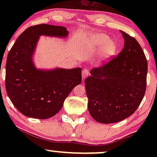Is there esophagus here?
I'll return each instance as SVG.
<instances>
[{"instance_id": "34e87169", "label": "esophagus", "mask_w": 157, "mask_h": 157, "mask_svg": "<svg viewBox=\"0 0 157 157\" xmlns=\"http://www.w3.org/2000/svg\"><path fill=\"white\" fill-rule=\"evenodd\" d=\"M89 75V69H87V68H85L84 70H82V79L86 78V77H88V75Z\"/></svg>"}]
</instances>
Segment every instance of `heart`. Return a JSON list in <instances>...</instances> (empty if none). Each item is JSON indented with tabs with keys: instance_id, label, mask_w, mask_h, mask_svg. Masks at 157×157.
<instances>
[{
	"instance_id": "b5f03b06",
	"label": "heart",
	"mask_w": 157,
	"mask_h": 157,
	"mask_svg": "<svg viewBox=\"0 0 157 157\" xmlns=\"http://www.w3.org/2000/svg\"><path fill=\"white\" fill-rule=\"evenodd\" d=\"M85 46L91 50L100 48L99 57L102 60L111 59L117 50L116 42L109 39V36L103 33L91 34L85 41Z\"/></svg>"
}]
</instances>
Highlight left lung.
<instances>
[{
    "label": "left lung",
    "instance_id": "1",
    "mask_svg": "<svg viewBox=\"0 0 157 157\" xmlns=\"http://www.w3.org/2000/svg\"><path fill=\"white\" fill-rule=\"evenodd\" d=\"M121 32L124 48L107 64L91 70L86 79L88 109L97 122L114 123L135 112L146 89L147 62L134 37Z\"/></svg>",
    "mask_w": 157,
    "mask_h": 157
}]
</instances>
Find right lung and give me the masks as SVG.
Instances as JSON below:
<instances>
[{
  "label": "right lung",
  "instance_id": "right-lung-1",
  "mask_svg": "<svg viewBox=\"0 0 157 157\" xmlns=\"http://www.w3.org/2000/svg\"><path fill=\"white\" fill-rule=\"evenodd\" d=\"M67 37L66 27L39 24L26 29L9 52L6 89L12 104L28 117L48 119L63 105L70 92L82 81L81 68L40 69L33 55L40 36Z\"/></svg>",
  "mask_w": 157,
  "mask_h": 157
}]
</instances>
